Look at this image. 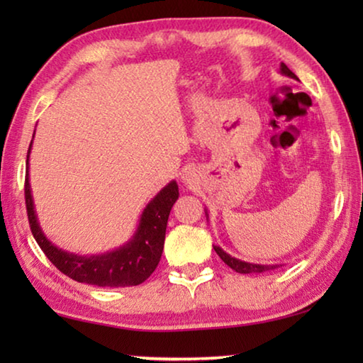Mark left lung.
Segmentation results:
<instances>
[{"label":"left lung","mask_w":363,"mask_h":363,"mask_svg":"<svg viewBox=\"0 0 363 363\" xmlns=\"http://www.w3.org/2000/svg\"><path fill=\"white\" fill-rule=\"evenodd\" d=\"M280 72L286 77L298 79L296 75H294V73L290 69H288V67L284 62L280 64ZM206 216H208V214H206ZM214 251H216L218 256L227 264V266L235 270V272H238V274H259V272H266V270H272L275 267H279V264H275V266H267V264H266V266H264V264H253V262L240 261V259H237V257H232L230 255H227L220 247H214Z\"/></svg>","instance_id":"8db88e82"}]
</instances>
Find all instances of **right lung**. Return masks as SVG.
Returning <instances> with one entry per match:
<instances>
[{"label":"right lung","mask_w":363,"mask_h":363,"mask_svg":"<svg viewBox=\"0 0 363 363\" xmlns=\"http://www.w3.org/2000/svg\"><path fill=\"white\" fill-rule=\"evenodd\" d=\"M32 144L27 152V174H26V205L30 229L43 253L67 277L96 286H134L145 281L157 269L163 253L164 233L169 211L174 201L179 199V189L176 181L163 187L140 214L139 225L133 238L123 247L104 255L79 256L64 251L48 240L38 224L35 214L32 189L28 181V157Z\"/></svg>","instance_id":"add662e5"}]
</instances>
